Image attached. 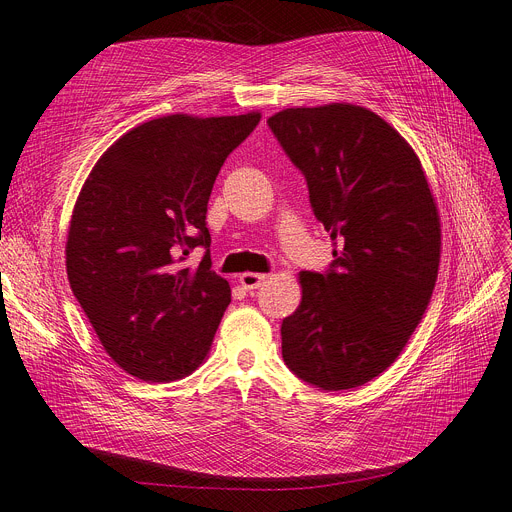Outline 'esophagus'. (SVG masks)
Instances as JSON below:
<instances>
[{
    "label": "esophagus",
    "instance_id": "obj_1",
    "mask_svg": "<svg viewBox=\"0 0 512 512\" xmlns=\"http://www.w3.org/2000/svg\"><path fill=\"white\" fill-rule=\"evenodd\" d=\"M265 274H255V272H247V274H240V286L245 290H257L263 282H265Z\"/></svg>",
    "mask_w": 512,
    "mask_h": 512
}]
</instances>
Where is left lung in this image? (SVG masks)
I'll list each match as a JSON object with an SVG mask.
<instances>
[{"label": "left lung", "mask_w": 512, "mask_h": 512, "mask_svg": "<svg viewBox=\"0 0 512 512\" xmlns=\"http://www.w3.org/2000/svg\"><path fill=\"white\" fill-rule=\"evenodd\" d=\"M267 124L336 245L330 272L299 274L303 299L282 321V357L321 390L363 386L398 359L432 299L436 199L413 147L367 107H288Z\"/></svg>", "instance_id": "8db88e82"}]
</instances>
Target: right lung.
Instances as JSON below:
<instances>
[{
  "mask_svg": "<svg viewBox=\"0 0 512 512\" xmlns=\"http://www.w3.org/2000/svg\"><path fill=\"white\" fill-rule=\"evenodd\" d=\"M261 114H172L107 149L76 199L66 272L105 353L143 382H174L207 357L230 305L211 272L207 201L226 157ZM208 249L197 268L183 263Z\"/></svg>",
  "mask_w": 512,
  "mask_h": 512,
  "instance_id": "obj_1",
  "label": "right lung"
}]
</instances>
